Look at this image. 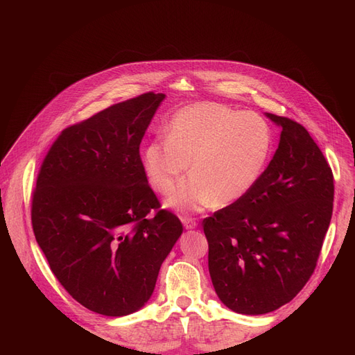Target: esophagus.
Segmentation results:
<instances>
[{
  "mask_svg": "<svg viewBox=\"0 0 355 355\" xmlns=\"http://www.w3.org/2000/svg\"><path fill=\"white\" fill-rule=\"evenodd\" d=\"M182 222H184V227L187 230H194V228H197V225H198L196 218H188V216L182 218Z\"/></svg>",
  "mask_w": 355,
  "mask_h": 355,
  "instance_id": "34e87169",
  "label": "esophagus"
}]
</instances>
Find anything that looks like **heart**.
Masks as SVG:
<instances>
[{"label":"heart","instance_id":"heart-1","mask_svg":"<svg viewBox=\"0 0 355 355\" xmlns=\"http://www.w3.org/2000/svg\"><path fill=\"white\" fill-rule=\"evenodd\" d=\"M272 148V130L254 112L201 102L185 106L171 118L167 136H158L142 153L145 175L168 206L198 210L216 201L228 206L241 200L259 180Z\"/></svg>","mask_w":355,"mask_h":355}]
</instances>
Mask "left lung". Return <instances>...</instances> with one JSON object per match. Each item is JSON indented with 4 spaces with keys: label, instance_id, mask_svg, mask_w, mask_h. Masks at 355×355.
<instances>
[{
    "label": "left lung",
    "instance_id": "left-lung-1",
    "mask_svg": "<svg viewBox=\"0 0 355 355\" xmlns=\"http://www.w3.org/2000/svg\"><path fill=\"white\" fill-rule=\"evenodd\" d=\"M280 125L277 151L241 200L202 220L214 290L234 313L259 315L290 302L313 275L333 211V173L306 128Z\"/></svg>",
    "mask_w": 355,
    "mask_h": 355
}]
</instances>
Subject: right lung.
<instances>
[{
	"label": "right lung",
	"instance_id": "obj_1",
	"mask_svg": "<svg viewBox=\"0 0 355 355\" xmlns=\"http://www.w3.org/2000/svg\"><path fill=\"white\" fill-rule=\"evenodd\" d=\"M163 99L148 92L67 127L38 171L31 206L37 243L63 288L102 315L145 305L184 231L161 209L139 153Z\"/></svg>",
	"mask_w": 355,
	"mask_h": 355
}]
</instances>
